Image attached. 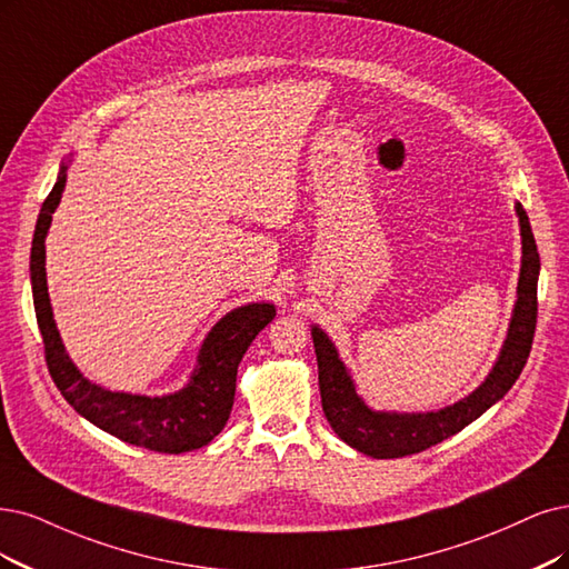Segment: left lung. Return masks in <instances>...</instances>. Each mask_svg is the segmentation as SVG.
I'll list each match as a JSON object with an SVG mask.
<instances>
[{"label": "left lung", "instance_id": "left-lung-1", "mask_svg": "<svg viewBox=\"0 0 569 569\" xmlns=\"http://www.w3.org/2000/svg\"><path fill=\"white\" fill-rule=\"evenodd\" d=\"M520 224L522 258L516 290V305L497 361L469 396L457 403L429 412H396L375 410L356 391L351 372L340 359L332 340L319 328L311 326V340L319 363V391L328 425L347 446L375 459H393L422 452L440 440H446L469 427L488 408L501 401L516 385L532 349L537 326V281H539V252L530 218L525 208L516 203Z\"/></svg>", "mask_w": 569, "mask_h": 569}]
</instances>
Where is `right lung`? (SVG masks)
Here are the masks:
<instances>
[{"instance_id": "add662e5", "label": "right lung", "mask_w": 569, "mask_h": 569, "mask_svg": "<svg viewBox=\"0 0 569 569\" xmlns=\"http://www.w3.org/2000/svg\"><path fill=\"white\" fill-rule=\"evenodd\" d=\"M70 161L72 157L60 163L51 194L39 210L30 250L34 313L53 382L83 419L123 443L168 455L203 448L224 429L234 406L239 363L258 332L277 317V307L271 302H248L224 313L203 338L189 382L173 393L110 391L87 380L62 345L47 286V234L68 182Z\"/></svg>"}]
</instances>
